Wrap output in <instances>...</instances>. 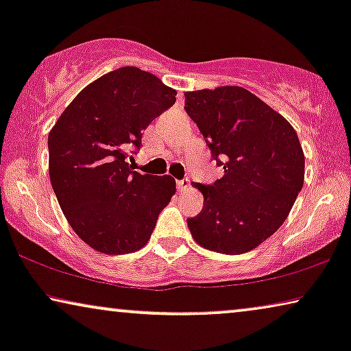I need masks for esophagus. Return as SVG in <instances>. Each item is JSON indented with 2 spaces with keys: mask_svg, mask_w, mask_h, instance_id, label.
I'll use <instances>...</instances> for the list:
<instances>
[{
  "mask_svg": "<svg viewBox=\"0 0 351 351\" xmlns=\"http://www.w3.org/2000/svg\"><path fill=\"white\" fill-rule=\"evenodd\" d=\"M189 189H190V180L189 179L177 180V190H179V191H186Z\"/></svg>",
  "mask_w": 351,
  "mask_h": 351,
  "instance_id": "1",
  "label": "esophagus"
}]
</instances>
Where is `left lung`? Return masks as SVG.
Masks as SVG:
<instances>
[{
    "instance_id": "obj_1",
    "label": "left lung",
    "mask_w": 351,
    "mask_h": 351,
    "mask_svg": "<svg viewBox=\"0 0 351 351\" xmlns=\"http://www.w3.org/2000/svg\"><path fill=\"white\" fill-rule=\"evenodd\" d=\"M185 112L223 176L196 184L203 210L186 219L191 237L209 251L244 254L285 222L302 190L305 156L286 118L239 86L185 93Z\"/></svg>"
}]
</instances>
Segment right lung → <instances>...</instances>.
I'll return each instance as SVG.
<instances>
[{
  "label": "right lung",
  "mask_w": 351,
  "mask_h": 351,
  "mask_svg": "<svg viewBox=\"0 0 351 351\" xmlns=\"http://www.w3.org/2000/svg\"><path fill=\"white\" fill-rule=\"evenodd\" d=\"M176 95L155 75L121 66L86 86L51 129L52 190L70 227L95 251H138L174 196L171 176L138 174L126 160Z\"/></svg>",
  "instance_id": "obj_1"
}]
</instances>
